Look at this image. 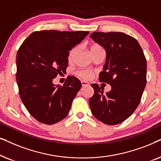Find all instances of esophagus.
<instances>
[{"label":"esophagus","instance_id":"esophagus-1","mask_svg":"<svg viewBox=\"0 0 161 161\" xmlns=\"http://www.w3.org/2000/svg\"><path fill=\"white\" fill-rule=\"evenodd\" d=\"M82 86H89L90 83L87 82H85V81H82Z\"/></svg>","mask_w":161,"mask_h":161}]
</instances>
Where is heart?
I'll list each match as a JSON object with an SVG mask.
<instances>
[{
	"mask_svg": "<svg viewBox=\"0 0 161 161\" xmlns=\"http://www.w3.org/2000/svg\"><path fill=\"white\" fill-rule=\"evenodd\" d=\"M100 49H103L102 47H101L99 45H93L91 47V48H90V50H91V53H92L93 52V51H96L97 50H100ZM76 48H73L71 51H70L69 53V56H68V58L69 59H71L72 57L74 56V54L76 52ZM77 74L79 75V76L82 77V78L84 79H90L91 77L93 76V74H92L91 71H90V70H79V71L77 72Z\"/></svg>",
	"mask_w": 161,
	"mask_h": 161,
	"instance_id": "b5f03b06",
	"label": "heart"
}]
</instances>
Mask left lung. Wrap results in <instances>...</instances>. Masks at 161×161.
<instances>
[{
    "label": "left lung",
    "mask_w": 161,
    "mask_h": 161,
    "mask_svg": "<svg viewBox=\"0 0 161 161\" xmlns=\"http://www.w3.org/2000/svg\"><path fill=\"white\" fill-rule=\"evenodd\" d=\"M105 49L107 57L99 81L110 84V91L92 84L90 98L96 119L108 125L121 123L138 108L147 84V60L138 42L122 32H93L90 36Z\"/></svg>",
    "instance_id": "obj_1"
}]
</instances>
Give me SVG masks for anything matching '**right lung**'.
Wrapping results in <instances>:
<instances>
[{
  "mask_svg": "<svg viewBox=\"0 0 161 161\" xmlns=\"http://www.w3.org/2000/svg\"><path fill=\"white\" fill-rule=\"evenodd\" d=\"M88 34L85 31H34L20 46L16 59L19 94L25 108L38 121L53 124L68 115L82 84L71 76L63 86L55 85L53 79L66 72L69 51Z\"/></svg>",
  "mask_w": 161,
  "mask_h": 161,
  "instance_id": "right-lung-1",
  "label": "right lung"
}]
</instances>
